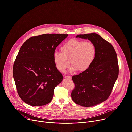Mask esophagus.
I'll return each mask as SVG.
<instances>
[{"label": "esophagus", "mask_w": 132, "mask_h": 132, "mask_svg": "<svg viewBox=\"0 0 132 132\" xmlns=\"http://www.w3.org/2000/svg\"><path fill=\"white\" fill-rule=\"evenodd\" d=\"M64 78H65V79H69V80H71V77H70V76H65L64 77Z\"/></svg>", "instance_id": "obj_1"}]
</instances>
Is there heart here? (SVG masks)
<instances>
[{"instance_id":"1","label":"heart","mask_w":132,"mask_h":132,"mask_svg":"<svg viewBox=\"0 0 132 132\" xmlns=\"http://www.w3.org/2000/svg\"><path fill=\"white\" fill-rule=\"evenodd\" d=\"M60 51L53 54V60L56 68L61 72L66 71L70 63L72 65L71 72H85L91 67L96 55V47L92 41L77 39H71L64 43Z\"/></svg>"}]
</instances>
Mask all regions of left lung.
<instances>
[{
    "mask_svg": "<svg viewBox=\"0 0 132 132\" xmlns=\"http://www.w3.org/2000/svg\"><path fill=\"white\" fill-rule=\"evenodd\" d=\"M76 38L92 41L96 55L88 70L72 76L75 87L71 96L77 105L92 107L107 100L111 94L119 74L117 55L111 44L97 34L78 35Z\"/></svg>",
    "mask_w": 132,
    "mask_h": 132,
    "instance_id": "1",
    "label": "left lung"
}]
</instances>
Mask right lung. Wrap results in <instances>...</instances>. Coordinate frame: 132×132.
Returning <instances> with one entry per match:
<instances>
[{
    "label": "right lung",
    "instance_id": "add662e5",
    "mask_svg": "<svg viewBox=\"0 0 132 132\" xmlns=\"http://www.w3.org/2000/svg\"><path fill=\"white\" fill-rule=\"evenodd\" d=\"M68 34H46L30 37L21 47L13 76L20 97L27 104L41 106L52 100L55 87L63 79L56 68L55 50Z\"/></svg>",
    "mask_w": 132,
    "mask_h": 132
}]
</instances>
